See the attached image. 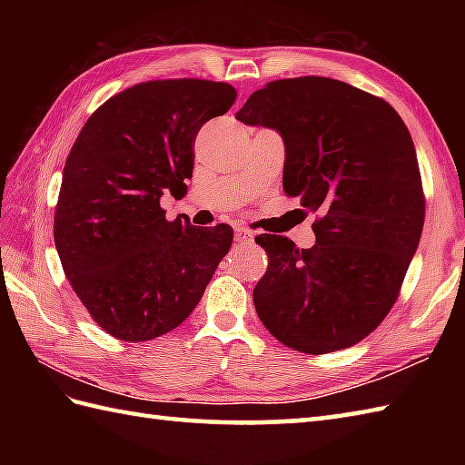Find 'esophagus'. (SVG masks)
Instances as JSON below:
<instances>
[{
	"mask_svg": "<svg viewBox=\"0 0 465 465\" xmlns=\"http://www.w3.org/2000/svg\"><path fill=\"white\" fill-rule=\"evenodd\" d=\"M233 238L238 243H252L253 242V233L250 230H245V227H235V233Z\"/></svg>",
	"mask_w": 465,
	"mask_h": 465,
	"instance_id": "1",
	"label": "esophagus"
}]
</instances>
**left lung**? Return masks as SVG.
Returning <instances> with one entry per match:
<instances>
[{"instance_id":"left-lung-1","label":"left lung","mask_w":465,"mask_h":465,"mask_svg":"<svg viewBox=\"0 0 465 465\" xmlns=\"http://www.w3.org/2000/svg\"><path fill=\"white\" fill-rule=\"evenodd\" d=\"M238 120L283 135V192L318 212L310 250L255 238L268 253L255 312L295 351L351 348L393 308L421 238L426 195L410 130L381 97L318 75L265 84Z\"/></svg>"}]
</instances>
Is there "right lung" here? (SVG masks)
<instances>
[{
    "label": "right lung",
    "mask_w": 465,
    "mask_h": 465,
    "mask_svg": "<svg viewBox=\"0 0 465 465\" xmlns=\"http://www.w3.org/2000/svg\"><path fill=\"white\" fill-rule=\"evenodd\" d=\"M235 97L233 85L197 77L137 84L97 107L72 145L54 242L84 308L117 340L175 330L230 252V225L167 220L160 197L185 193L197 132Z\"/></svg>",
    "instance_id": "1"
}]
</instances>
